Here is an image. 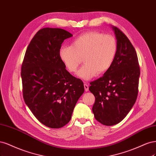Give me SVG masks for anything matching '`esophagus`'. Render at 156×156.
I'll return each mask as SVG.
<instances>
[{
    "label": "esophagus",
    "mask_w": 156,
    "mask_h": 156,
    "mask_svg": "<svg viewBox=\"0 0 156 156\" xmlns=\"http://www.w3.org/2000/svg\"><path fill=\"white\" fill-rule=\"evenodd\" d=\"M84 88H85V91H89V85L86 83H84Z\"/></svg>",
    "instance_id": "1"
}]
</instances>
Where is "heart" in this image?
<instances>
[{
	"mask_svg": "<svg viewBox=\"0 0 156 156\" xmlns=\"http://www.w3.org/2000/svg\"><path fill=\"white\" fill-rule=\"evenodd\" d=\"M117 42L110 35L89 32L74 39L71 46L59 49L60 59L70 73H75L83 59L84 65L76 75L83 80H89L98 74L107 71L112 66L117 52Z\"/></svg>",
	"mask_w": 156,
	"mask_h": 156,
	"instance_id": "b5f03b06",
	"label": "heart"
}]
</instances>
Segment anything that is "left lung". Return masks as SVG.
Masks as SVG:
<instances>
[{"label":"left lung","instance_id":"1","mask_svg":"<svg viewBox=\"0 0 156 156\" xmlns=\"http://www.w3.org/2000/svg\"><path fill=\"white\" fill-rule=\"evenodd\" d=\"M117 39V52L103 76L90 83L95 97L94 118L105 126L119 123L133 106L138 94L140 69L137 53L120 30L111 26Z\"/></svg>","mask_w":156,"mask_h":156}]
</instances>
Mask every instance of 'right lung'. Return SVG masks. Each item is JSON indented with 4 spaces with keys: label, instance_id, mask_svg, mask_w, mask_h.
<instances>
[{
    "label": "right lung",
    "instance_id": "obj_1",
    "mask_svg": "<svg viewBox=\"0 0 156 156\" xmlns=\"http://www.w3.org/2000/svg\"><path fill=\"white\" fill-rule=\"evenodd\" d=\"M72 36L62 28L41 29L30 43L22 65L24 102L40 122L51 128L70 121L84 92L83 82L67 71L59 56L64 40Z\"/></svg>",
    "mask_w": 156,
    "mask_h": 156
}]
</instances>
